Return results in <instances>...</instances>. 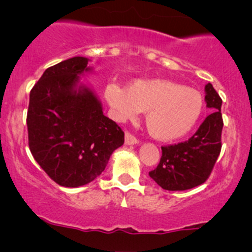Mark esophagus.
I'll return each instance as SVG.
<instances>
[{"instance_id": "1", "label": "esophagus", "mask_w": 252, "mask_h": 252, "mask_svg": "<svg viewBox=\"0 0 252 252\" xmlns=\"http://www.w3.org/2000/svg\"><path fill=\"white\" fill-rule=\"evenodd\" d=\"M137 143H138V140L134 135L130 134V132H126V144L131 146V144H137Z\"/></svg>"}]
</instances>
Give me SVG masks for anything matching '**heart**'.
<instances>
[{
  "mask_svg": "<svg viewBox=\"0 0 252 252\" xmlns=\"http://www.w3.org/2000/svg\"><path fill=\"white\" fill-rule=\"evenodd\" d=\"M105 98L122 122L146 112L147 129L160 141L189 134L204 109L200 92L166 79H137L126 89L111 83L105 88Z\"/></svg>",
  "mask_w": 252,
  "mask_h": 252,
  "instance_id": "b5f03b06",
  "label": "heart"
}]
</instances>
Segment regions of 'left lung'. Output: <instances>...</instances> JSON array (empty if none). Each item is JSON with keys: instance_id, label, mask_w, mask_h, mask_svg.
<instances>
[{"instance_id": "1", "label": "left lung", "mask_w": 252, "mask_h": 252, "mask_svg": "<svg viewBox=\"0 0 252 252\" xmlns=\"http://www.w3.org/2000/svg\"><path fill=\"white\" fill-rule=\"evenodd\" d=\"M207 108L212 114L205 118L195 134L185 142L161 147L160 163L149 176L167 190H185L209 179L221 150V98L212 84L205 86Z\"/></svg>"}]
</instances>
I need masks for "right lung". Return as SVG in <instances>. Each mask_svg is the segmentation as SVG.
Segmentation results:
<instances>
[{
  "label": "right lung",
  "mask_w": 252,
  "mask_h": 252,
  "mask_svg": "<svg viewBox=\"0 0 252 252\" xmlns=\"http://www.w3.org/2000/svg\"><path fill=\"white\" fill-rule=\"evenodd\" d=\"M89 59L74 57L51 66L31 90L28 144L33 158L54 182L79 187L105 169L124 132L104 116L102 104L79 76Z\"/></svg>",
  "instance_id": "obj_1"
}]
</instances>
